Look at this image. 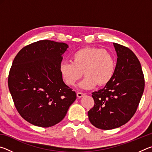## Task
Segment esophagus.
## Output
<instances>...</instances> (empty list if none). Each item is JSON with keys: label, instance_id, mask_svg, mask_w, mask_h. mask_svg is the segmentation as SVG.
Returning <instances> with one entry per match:
<instances>
[{"label": "esophagus", "instance_id": "esophagus-1", "mask_svg": "<svg viewBox=\"0 0 152 152\" xmlns=\"http://www.w3.org/2000/svg\"><path fill=\"white\" fill-rule=\"evenodd\" d=\"M76 95H77V97L78 98H79V99H80V98H82V97H84V96H85V94L84 93H82V92H77V94H76Z\"/></svg>", "mask_w": 152, "mask_h": 152}]
</instances>
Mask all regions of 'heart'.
Returning a JSON list of instances; mask_svg holds the SVG:
<instances>
[{
	"label": "heart",
	"instance_id": "heart-1",
	"mask_svg": "<svg viewBox=\"0 0 152 152\" xmlns=\"http://www.w3.org/2000/svg\"><path fill=\"white\" fill-rule=\"evenodd\" d=\"M116 61L109 51L104 49L85 48L72 56V62L63 61L60 65V72L68 86L75 85L83 75L84 79L79 84L82 89H92L97 84L104 86L114 76Z\"/></svg>",
	"mask_w": 152,
	"mask_h": 152
}]
</instances>
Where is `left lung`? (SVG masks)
Returning a JSON list of instances; mask_svg holds the SVG:
<instances>
[{"label":"left lung","mask_w":152,"mask_h":152,"mask_svg":"<svg viewBox=\"0 0 152 152\" xmlns=\"http://www.w3.org/2000/svg\"><path fill=\"white\" fill-rule=\"evenodd\" d=\"M113 45L117 56L114 76L103 88L92 92L94 105L88 112L90 122L104 130L119 127L132 119L145 86L137 56L127 47Z\"/></svg>","instance_id":"8db88e82"}]
</instances>
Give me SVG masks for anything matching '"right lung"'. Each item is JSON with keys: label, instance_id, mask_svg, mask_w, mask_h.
<instances>
[{"label": "right lung", "instance_id": "add662e5", "mask_svg": "<svg viewBox=\"0 0 152 152\" xmlns=\"http://www.w3.org/2000/svg\"><path fill=\"white\" fill-rule=\"evenodd\" d=\"M68 45L50 40L38 41L19 51L9 72L8 85L20 116L35 126L50 127L65 117L76 99L60 72Z\"/></svg>", "mask_w": 152, "mask_h": 152}]
</instances>
